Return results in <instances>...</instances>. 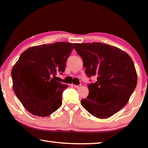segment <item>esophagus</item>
Masks as SVG:
<instances>
[{"mask_svg": "<svg viewBox=\"0 0 148 148\" xmlns=\"http://www.w3.org/2000/svg\"><path fill=\"white\" fill-rule=\"evenodd\" d=\"M76 88H80L82 87V85H74V86Z\"/></svg>", "mask_w": 148, "mask_h": 148, "instance_id": "34e87169", "label": "esophagus"}]
</instances>
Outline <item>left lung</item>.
Wrapping results in <instances>:
<instances>
[{
  "label": "left lung",
  "mask_w": 148,
  "mask_h": 148,
  "mask_svg": "<svg viewBox=\"0 0 148 148\" xmlns=\"http://www.w3.org/2000/svg\"><path fill=\"white\" fill-rule=\"evenodd\" d=\"M74 47L83 59L87 76L97 77L96 82L88 85L89 95L82 100V106L97 118L111 117L127 104L136 86L133 61L123 50L101 42L76 43Z\"/></svg>",
  "instance_id": "8db88e82"
}]
</instances>
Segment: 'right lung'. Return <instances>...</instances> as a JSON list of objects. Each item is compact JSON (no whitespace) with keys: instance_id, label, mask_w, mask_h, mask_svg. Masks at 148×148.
I'll return each instance as SVG.
<instances>
[{"instance_id":"1","label":"right lung","mask_w":148,"mask_h":148,"mask_svg":"<svg viewBox=\"0 0 148 148\" xmlns=\"http://www.w3.org/2000/svg\"><path fill=\"white\" fill-rule=\"evenodd\" d=\"M73 44L59 42L31 47L20 56L12 69L13 89L27 111L39 117L51 115L62 105V95L68 86L56 81L65 71ZM29 68L32 78L21 74Z\"/></svg>"}]
</instances>
